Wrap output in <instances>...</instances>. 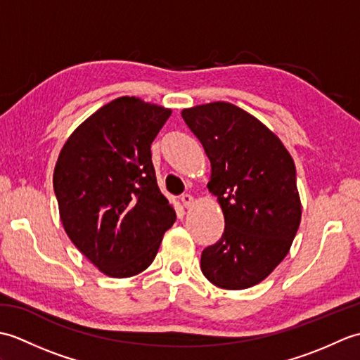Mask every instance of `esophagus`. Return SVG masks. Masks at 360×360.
Wrapping results in <instances>:
<instances>
[{
	"label": "esophagus",
	"mask_w": 360,
	"mask_h": 360,
	"mask_svg": "<svg viewBox=\"0 0 360 360\" xmlns=\"http://www.w3.org/2000/svg\"><path fill=\"white\" fill-rule=\"evenodd\" d=\"M181 201H182V205H184L186 209L192 207V205H193V198H192V195H182V196H181Z\"/></svg>",
	"instance_id": "obj_1"
}]
</instances>
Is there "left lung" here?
Wrapping results in <instances>:
<instances>
[{"instance_id":"obj_1","label":"left lung","mask_w":360,"mask_h":360,"mask_svg":"<svg viewBox=\"0 0 360 360\" xmlns=\"http://www.w3.org/2000/svg\"><path fill=\"white\" fill-rule=\"evenodd\" d=\"M181 114L210 160L207 188L226 223L202 250L201 271L221 289L255 286L288 255L300 226L294 160L277 134L236 105L212 102Z\"/></svg>"}]
</instances>
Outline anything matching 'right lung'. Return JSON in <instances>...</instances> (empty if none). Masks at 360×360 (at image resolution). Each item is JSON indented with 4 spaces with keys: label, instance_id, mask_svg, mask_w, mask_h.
Wrapping results in <instances>:
<instances>
[{
    "label": "right lung",
    "instance_id": "add662e5",
    "mask_svg": "<svg viewBox=\"0 0 360 360\" xmlns=\"http://www.w3.org/2000/svg\"><path fill=\"white\" fill-rule=\"evenodd\" d=\"M170 114L117 97L82 122L58 155L53 190L65 232L108 277L147 269L176 219L151 162V142Z\"/></svg>",
    "mask_w": 360,
    "mask_h": 360
}]
</instances>
